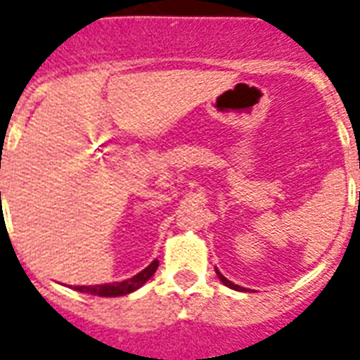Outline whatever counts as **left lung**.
<instances>
[{
  "instance_id": "left-lung-1",
  "label": "left lung",
  "mask_w": 360,
  "mask_h": 360,
  "mask_svg": "<svg viewBox=\"0 0 360 360\" xmlns=\"http://www.w3.org/2000/svg\"><path fill=\"white\" fill-rule=\"evenodd\" d=\"M216 274H218V278H219V280L224 281V285L231 287V289H235V291H246V289H244V287L236 285V283H233V281H229V280H227V278H225V276L221 274V272H219L218 269H216Z\"/></svg>"
}]
</instances>
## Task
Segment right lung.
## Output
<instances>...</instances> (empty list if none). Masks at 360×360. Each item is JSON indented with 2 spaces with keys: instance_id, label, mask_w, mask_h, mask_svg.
I'll return each mask as SVG.
<instances>
[{
  "instance_id": "add662e5",
  "label": "right lung",
  "mask_w": 360,
  "mask_h": 360,
  "mask_svg": "<svg viewBox=\"0 0 360 360\" xmlns=\"http://www.w3.org/2000/svg\"><path fill=\"white\" fill-rule=\"evenodd\" d=\"M158 264H160V261H152L146 269L141 270L139 274L129 278V280L114 281V283H101V285H77L75 289L82 291V293L97 295V297H122V295H129L133 291H136L139 287L144 285L154 276V272L158 270Z\"/></svg>"
}]
</instances>
